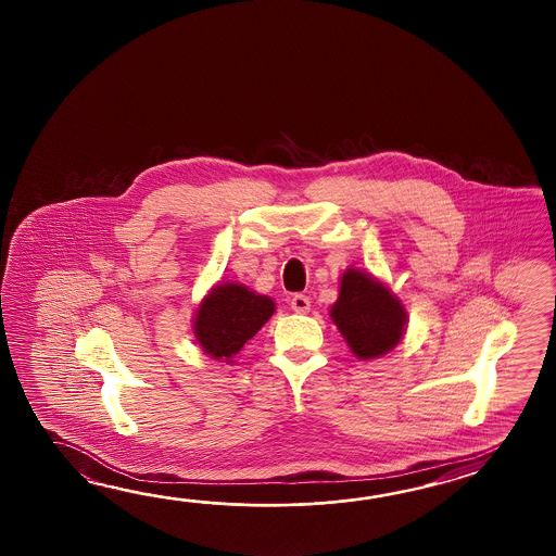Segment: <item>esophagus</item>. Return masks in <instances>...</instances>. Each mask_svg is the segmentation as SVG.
<instances>
[{"instance_id": "esophagus-1", "label": "esophagus", "mask_w": 556, "mask_h": 556, "mask_svg": "<svg viewBox=\"0 0 556 556\" xmlns=\"http://www.w3.org/2000/svg\"><path fill=\"white\" fill-rule=\"evenodd\" d=\"M290 306L294 309L295 314H307L309 312V298L304 294H295L290 300Z\"/></svg>"}]
</instances>
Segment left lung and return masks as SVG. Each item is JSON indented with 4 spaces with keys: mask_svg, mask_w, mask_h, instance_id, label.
<instances>
[{
    "mask_svg": "<svg viewBox=\"0 0 556 556\" xmlns=\"http://www.w3.org/2000/svg\"><path fill=\"white\" fill-rule=\"evenodd\" d=\"M331 321L359 359L388 354L402 342L407 312L386 283L362 270L342 274L340 295L330 309Z\"/></svg>",
    "mask_w": 556,
    "mask_h": 556,
    "instance_id": "left-lung-1",
    "label": "left lung"
}]
</instances>
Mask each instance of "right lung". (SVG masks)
Masks as SVG:
<instances>
[{"label":"right lung","mask_w":556,"mask_h":556,"mask_svg":"<svg viewBox=\"0 0 556 556\" xmlns=\"http://www.w3.org/2000/svg\"><path fill=\"white\" fill-rule=\"evenodd\" d=\"M273 300L242 283H218L201 302L194 316V336L202 352L232 364V357L274 314Z\"/></svg>","instance_id":"1"}]
</instances>
